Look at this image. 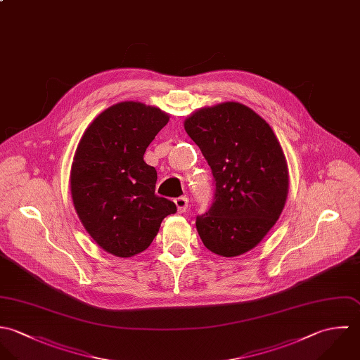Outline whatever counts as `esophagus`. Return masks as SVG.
<instances>
[{
    "instance_id": "34e87169",
    "label": "esophagus",
    "mask_w": 360,
    "mask_h": 360,
    "mask_svg": "<svg viewBox=\"0 0 360 360\" xmlns=\"http://www.w3.org/2000/svg\"><path fill=\"white\" fill-rule=\"evenodd\" d=\"M174 202H175V205H176L178 213H185V212L188 210V203H189V200H188L186 196H181V198L175 199Z\"/></svg>"
}]
</instances>
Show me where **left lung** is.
<instances>
[{
	"label": "left lung",
	"mask_w": 360,
	"mask_h": 360,
	"mask_svg": "<svg viewBox=\"0 0 360 360\" xmlns=\"http://www.w3.org/2000/svg\"><path fill=\"white\" fill-rule=\"evenodd\" d=\"M185 131L209 162L216 191L196 218L205 246L224 257L253 249L285 206L287 160L270 125L252 108L226 101L195 111Z\"/></svg>",
	"instance_id": "8db88e82"
}]
</instances>
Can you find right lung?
<instances>
[{
	"label": "right lung",
	"mask_w": 360,
	"mask_h": 360,
	"mask_svg": "<svg viewBox=\"0 0 360 360\" xmlns=\"http://www.w3.org/2000/svg\"><path fill=\"white\" fill-rule=\"evenodd\" d=\"M157 107L122 101L84 131L71 169L73 206L84 229L105 252L132 257L146 250L161 221L176 212L157 196V171L144 162L147 146L168 124Z\"/></svg>",
	"instance_id": "add662e5"
}]
</instances>
